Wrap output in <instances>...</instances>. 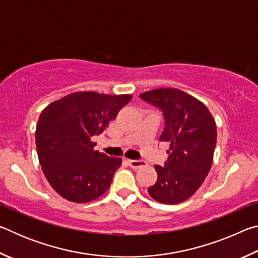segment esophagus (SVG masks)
I'll list each match as a JSON object with an SVG mask.
<instances>
[{
	"mask_svg": "<svg viewBox=\"0 0 258 258\" xmlns=\"http://www.w3.org/2000/svg\"><path fill=\"white\" fill-rule=\"evenodd\" d=\"M127 164L130 165V167H132L134 169H138L140 167H143V166H146V163L143 160H127Z\"/></svg>",
	"mask_w": 258,
	"mask_h": 258,
	"instance_id": "34e87169",
	"label": "esophagus"
}]
</instances>
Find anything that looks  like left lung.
<instances>
[{
    "label": "left lung",
    "mask_w": 258,
    "mask_h": 258,
    "mask_svg": "<svg viewBox=\"0 0 258 258\" xmlns=\"http://www.w3.org/2000/svg\"><path fill=\"white\" fill-rule=\"evenodd\" d=\"M140 98L163 111L165 128L159 140L171 143L165 166H155L158 177L148 192L160 204H180L199 189L211 171L216 123L202 101L181 90L156 89Z\"/></svg>",
    "instance_id": "1"
}]
</instances>
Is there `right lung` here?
Listing matches in <instances>:
<instances>
[{"mask_svg":"<svg viewBox=\"0 0 258 258\" xmlns=\"http://www.w3.org/2000/svg\"><path fill=\"white\" fill-rule=\"evenodd\" d=\"M132 99L131 94L75 92L41 112L35 141L42 171L61 197L89 203L110 186L121 158L94 150L91 138L102 133Z\"/></svg>","mask_w":258,"mask_h":258,"instance_id":"1","label":"right lung"}]
</instances>
